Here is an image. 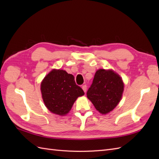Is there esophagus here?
Instances as JSON below:
<instances>
[{"label": "esophagus", "instance_id": "1", "mask_svg": "<svg viewBox=\"0 0 159 159\" xmlns=\"http://www.w3.org/2000/svg\"><path fill=\"white\" fill-rule=\"evenodd\" d=\"M82 89H83V90L84 91V92L86 93V92H87V85H83V86H82Z\"/></svg>", "mask_w": 159, "mask_h": 159}]
</instances>
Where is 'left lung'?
Listing matches in <instances>:
<instances>
[{
	"label": "left lung",
	"instance_id": "left-lung-1",
	"mask_svg": "<svg viewBox=\"0 0 159 159\" xmlns=\"http://www.w3.org/2000/svg\"><path fill=\"white\" fill-rule=\"evenodd\" d=\"M124 83L119 74L111 70L96 71L87 96L96 109L107 114L113 110L121 100Z\"/></svg>",
	"mask_w": 159,
	"mask_h": 159
}]
</instances>
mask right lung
Returning <instances> with one entry per match:
<instances>
[{"instance_id": "right-lung-1", "label": "right lung", "mask_w": 159, "mask_h": 159, "mask_svg": "<svg viewBox=\"0 0 159 159\" xmlns=\"http://www.w3.org/2000/svg\"><path fill=\"white\" fill-rule=\"evenodd\" d=\"M41 92L47 109L59 116L69 113L78 97L85 94L76 84L72 74L65 70L55 69L43 79Z\"/></svg>"}]
</instances>
